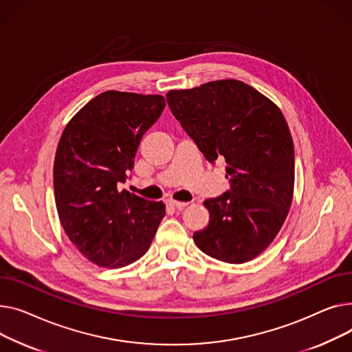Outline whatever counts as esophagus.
Instances as JSON below:
<instances>
[{"mask_svg":"<svg viewBox=\"0 0 352 352\" xmlns=\"http://www.w3.org/2000/svg\"><path fill=\"white\" fill-rule=\"evenodd\" d=\"M168 204H169V206H172V208L177 209V210H182V209H184V208H186V206H189V203H188V201H177V200H173V199L168 200Z\"/></svg>","mask_w":352,"mask_h":352,"instance_id":"esophagus-1","label":"esophagus"}]
</instances>
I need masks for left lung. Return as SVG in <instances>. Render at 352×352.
<instances>
[{
    "label": "left lung",
    "instance_id": "8db88e82",
    "mask_svg": "<svg viewBox=\"0 0 352 352\" xmlns=\"http://www.w3.org/2000/svg\"><path fill=\"white\" fill-rule=\"evenodd\" d=\"M166 99L203 156L226 162L230 183L204 200L210 220L195 243L224 263L253 260L274 240L293 201L294 144L281 111L237 79L169 91Z\"/></svg>",
    "mask_w": 352,
    "mask_h": 352
}]
</instances>
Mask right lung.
Returning a JSON list of instances; mask_svg holds the SVG:
<instances>
[{"mask_svg":"<svg viewBox=\"0 0 352 352\" xmlns=\"http://www.w3.org/2000/svg\"><path fill=\"white\" fill-rule=\"evenodd\" d=\"M162 95L107 91L65 126L54 162L59 221L89 261L119 268L148 252L162 219L163 201L118 189L133 169L144 135L162 115Z\"/></svg>","mask_w":352,"mask_h":352,"instance_id":"add662e5","label":"right lung"}]
</instances>
